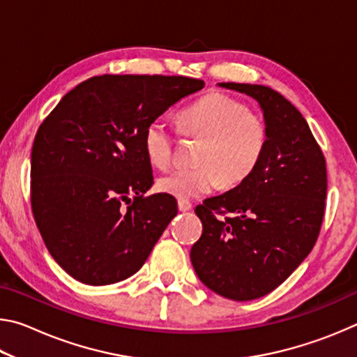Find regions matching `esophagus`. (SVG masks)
I'll return each instance as SVG.
<instances>
[{"mask_svg":"<svg viewBox=\"0 0 357 357\" xmlns=\"http://www.w3.org/2000/svg\"><path fill=\"white\" fill-rule=\"evenodd\" d=\"M178 208L181 213H185V211H190L192 209V203L187 202V200H179L178 202Z\"/></svg>","mask_w":357,"mask_h":357,"instance_id":"obj_1","label":"esophagus"}]
</instances>
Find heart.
I'll return each instance as SVG.
<instances>
[{
  "instance_id": "b5f03b06",
  "label": "heart",
  "mask_w": 357,
  "mask_h": 357,
  "mask_svg": "<svg viewBox=\"0 0 357 357\" xmlns=\"http://www.w3.org/2000/svg\"><path fill=\"white\" fill-rule=\"evenodd\" d=\"M178 132L202 138L197 167L176 168L157 179V189L179 200L198 198L222 185L233 189L249 179L261 164L269 143L263 116L243 100L223 93H209L178 114ZM176 132L162 119H153L143 132V149L157 168L173 162Z\"/></svg>"
}]
</instances>
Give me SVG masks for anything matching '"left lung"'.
<instances>
[{
    "instance_id": "1",
    "label": "left lung",
    "mask_w": 357,
    "mask_h": 357,
    "mask_svg": "<svg viewBox=\"0 0 357 357\" xmlns=\"http://www.w3.org/2000/svg\"><path fill=\"white\" fill-rule=\"evenodd\" d=\"M220 86L258 100L269 143L249 179L195 208L203 233L190 261L214 293L252 301L282 285L312 252L324 217L328 172L321 148L291 102L261 84Z\"/></svg>"
}]
</instances>
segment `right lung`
I'll return each instance as SVG.
<instances>
[{"mask_svg": "<svg viewBox=\"0 0 357 357\" xmlns=\"http://www.w3.org/2000/svg\"><path fill=\"white\" fill-rule=\"evenodd\" d=\"M204 86L168 75H100L69 91L39 126L31 209L55 261L86 285L135 274L178 214L168 193L146 197L153 168L143 132Z\"/></svg>", "mask_w": 357, "mask_h": 357, "instance_id": "right-lung-1", "label": "right lung"}]
</instances>
